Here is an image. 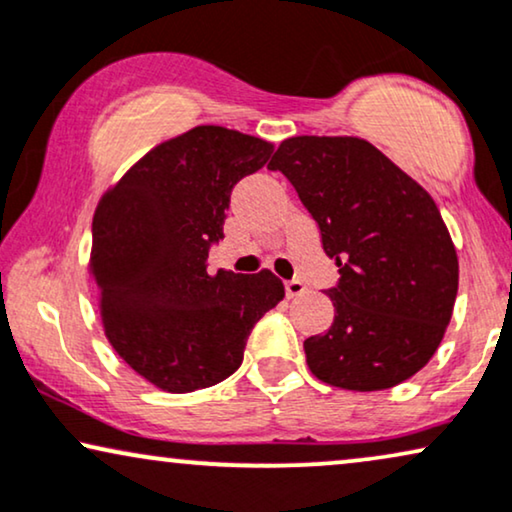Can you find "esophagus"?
Instances as JSON below:
<instances>
[{
	"label": "esophagus",
	"instance_id": "34e87169",
	"mask_svg": "<svg viewBox=\"0 0 512 512\" xmlns=\"http://www.w3.org/2000/svg\"><path fill=\"white\" fill-rule=\"evenodd\" d=\"M304 292H306V285L302 281H285V295L290 299L304 295Z\"/></svg>",
	"mask_w": 512,
	"mask_h": 512
}]
</instances>
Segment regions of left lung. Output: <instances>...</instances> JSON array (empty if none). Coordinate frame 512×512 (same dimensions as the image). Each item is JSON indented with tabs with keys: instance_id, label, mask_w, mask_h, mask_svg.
I'll use <instances>...</instances> for the list:
<instances>
[{
	"instance_id": "obj_1",
	"label": "left lung",
	"mask_w": 512,
	"mask_h": 512,
	"mask_svg": "<svg viewBox=\"0 0 512 512\" xmlns=\"http://www.w3.org/2000/svg\"><path fill=\"white\" fill-rule=\"evenodd\" d=\"M269 168L288 177L339 267L327 290L335 323L304 342L309 370L346 391L410 379L438 351L459 290L452 236L431 194L349 135L283 140Z\"/></svg>"
}]
</instances>
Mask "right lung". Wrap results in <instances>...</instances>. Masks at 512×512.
<instances>
[{"label":"right lung","instance_id":"obj_1","mask_svg":"<svg viewBox=\"0 0 512 512\" xmlns=\"http://www.w3.org/2000/svg\"><path fill=\"white\" fill-rule=\"evenodd\" d=\"M274 145L222 126H196L147 152L93 215L91 274L109 344L168 393L220 384L285 288L271 271L208 274L231 189Z\"/></svg>","mask_w":512,"mask_h":512}]
</instances>
